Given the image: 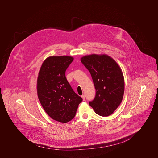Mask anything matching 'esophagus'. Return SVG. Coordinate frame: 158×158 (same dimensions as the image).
<instances>
[{
    "label": "esophagus",
    "instance_id": "esophagus-1",
    "mask_svg": "<svg viewBox=\"0 0 158 158\" xmlns=\"http://www.w3.org/2000/svg\"><path fill=\"white\" fill-rule=\"evenodd\" d=\"M81 97H82L83 101H85V95H81Z\"/></svg>",
    "mask_w": 158,
    "mask_h": 158
}]
</instances>
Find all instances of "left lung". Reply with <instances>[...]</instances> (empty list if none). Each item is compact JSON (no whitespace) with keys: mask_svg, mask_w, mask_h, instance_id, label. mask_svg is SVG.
I'll use <instances>...</instances> for the list:
<instances>
[{"mask_svg":"<svg viewBox=\"0 0 158 158\" xmlns=\"http://www.w3.org/2000/svg\"><path fill=\"white\" fill-rule=\"evenodd\" d=\"M89 71L95 88V96L89 104L102 116L111 115L122 102L124 94V78L117 63L110 56L95 54L81 58Z\"/></svg>","mask_w":158,"mask_h":158,"instance_id":"obj_1","label":"left lung"}]
</instances>
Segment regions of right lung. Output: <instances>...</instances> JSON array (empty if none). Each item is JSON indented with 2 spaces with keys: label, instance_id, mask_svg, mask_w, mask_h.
<instances>
[{
  "label": "right lung",
  "instance_id": "right-lung-1",
  "mask_svg": "<svg viewBox=\"0 0 158 158\" xmlns=\"http://www.w3.org/2000/svg\"><path fill=\"white\" fill-rule=\"evenodd\" d=\"M71 56H50L43 63L37 81L40 102L53 120L66 123L75 115L83 99L70 86L66 71L73 61Z\"/></svg>",
  "mask_w": 158,
  "mask_h": 158
}]
</instances>
